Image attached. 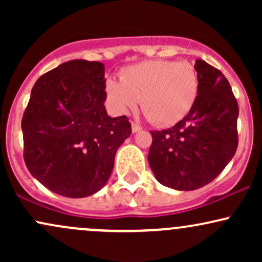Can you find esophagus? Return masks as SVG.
<instances>
[{
	"label": "esophagus",
	"instance_id": "obj_1",
	"mask_svg": "<svg viewBox=\"0 0 262 262\" xmlns=\"http://www.w3.org/2000/svg\"><path fill=\"white\" fill-rule=\"evenodd\" d=\"M132 130H133V133H137V132H140L141 130V127L139 124H137V123H132Z\"/></svg>",
	"mask_w": 262,
	"mask_h": 262
}]
</instances>
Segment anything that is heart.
<instances>
[{
	"instance_id": "obj_1",
	"label": "heart",
	"mask_w": 262,
	"mask_h": 262,
	"mask_svg": "<svg viewBox=\"0 0 262 262\" xmlns=\"http://www.w3.org/2000/svg\"><path fill=\"white\" fill-rule=\"evenodd\" d=\"M119 81L107 80L106 93L116 112L141 110L152 124H175L193 107L200 80L193 65L172 60H150L124 69Z\"/></svg>"
}]
</instances>
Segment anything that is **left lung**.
I'll return each instance as SVG.
<instances>
[{
  "label": "left lung",
  "instance_id": "obj_1",
  "mask_svg": "<svg viewBox=\"0 0 262 262\" xmlns=\"http://www.w3.org/2000/svg\"><path fill=\"white\" fill-rule=\"evenodd\" d=\"M194 69L200 91L192 110L172 128L150 132V167L161 185L180 191L212 182L235 154L239 141V107L228 80L201 59Z\"/></svg>",
  "mask_w": 262,
  "mask_h": 262
}]
</instances>
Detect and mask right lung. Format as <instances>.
Segmentation results:
<instances>
[{
    "label": "right lung",
    "instance_id": "add662e5",
    "mask_svg": "<svg viewBox=\"0 0 262 262\" xmlns=\"http://www.w3.org/2000/svg\"><path fill=\"white\" fill-rule=\"evenodd\" d=\"M104 65L70 60L41 75L22 118L29 172L60 196H91L106 185L117 150L132 134L128 117L111 118Z\"/></svg>",
    "mask_w": 262,
    "mask_h": 262
}]
</instances>
